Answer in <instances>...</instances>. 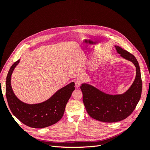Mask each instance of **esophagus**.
<instances>
[{"instance_id":"obj_1","label":"esophagus","mask_w":150,"mask_h":150,"mask_svg":"<svg viewBox=\"0 0 150 150\" xmlns=\"http://www.w3.org/2000/svg\"><path fill=\"white\" fill-rule=\"evenodd\" d=\"M75 86H76V88H79V86H80V85H81V82L79 81H78V80H76L75 81Z\"/></svg>"}]
</instances>
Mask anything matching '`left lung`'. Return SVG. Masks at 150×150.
I'll list each match as a JSON object with an SVG mask.
<instances>
[{
    "mask_svg": "<svg viewBox=\"0 0 150 150\" xmlns=\"http://www.w3.org/2000/svg\"><path fill=\"white\" fill-rule=\"evenodd\" d=\"M116 52L136 67V77L129 88L122 94H110L104 93L88 83H82L81 89L83 100L88 115L93 119L106 122L123 120L134 111L138 103L142 91L140 68L136 57L118 46Z\"/></svg>",
    "mask_w": 150,
    "mask_h": 150,
    "instance_id": "left-lung-1",
    "label": "left lung"
}]
</instances>
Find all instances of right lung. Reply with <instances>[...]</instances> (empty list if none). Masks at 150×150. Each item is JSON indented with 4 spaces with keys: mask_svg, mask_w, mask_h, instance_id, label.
I'll return each mask as SVG.
<instances>
[{
    "mask_svg": "<svg viewBox=\"0 0 150 150\" xmlns=\"http://www.w3.org/2000/svg\"><path fill=\"white\" fill-rule=\"evenodd\" d=\"M21 59L13 63L6 78V94L8 106L12 114L22 123L34 128H43L59 121L64 115L66 104L75 89L74 83L71 82L54 93L47 100L36 104L22 102L13 93L11 77L13 70Z\"/></svg>",
    "mask_w": 150,
    "mask_h": 150,
    "instance_id": "obj_1",
    "label": "right lung"
}]
</instances>
